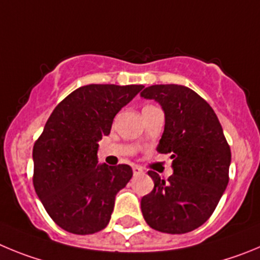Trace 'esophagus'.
<instances>
[{
    "label": "esophagus",
    "instance_id": "1",
    "mask_svg": "<svg viewBox=\"0 0 260 260\" xmlns=\"http://www.w3.org/2000/svg\"><path fill=\"white\" fill-rule=\"evenodd\" d=\"M132 170H133V174H135V175L142 174V168L139 167V166H133Z\"/></svg>",
    "mask_w": 260,
    "mask_h": 260
}]
</instances>
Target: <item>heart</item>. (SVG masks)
<instances>
[{
  "instance_id": "obj_1",
  "label": "heart",
  "mask_w": 260,
  "mask_h": 260,
  "mask_svg": "<svg viewBox=\"0 0 260 260\" xmlns=\"http://www.w3.org/2000/svg\"><path fill=\"white\" fill-rule=\"evenodd\" d=\"M147 107H149V106H147Z\"/></svg>"
}]
</instances>
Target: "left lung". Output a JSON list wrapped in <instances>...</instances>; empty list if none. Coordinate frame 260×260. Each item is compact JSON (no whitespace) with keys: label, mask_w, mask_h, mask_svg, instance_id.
Masks as SVG:
<instances>
[{"label":"left lung","mask_w":260,"mask_h":260,"mask_svg":"<svg viewBox=\"0 0 260 260\" xmlns=\"http://www.w3.org/2000/svg\"><path fill=\"white\" fill-rule=\"evenodd\" d=\"M141 97L162 106L166 124L156 151L174 159L167 180L147 172L154 189L142 197V215L159 232L188 233L207 221L228 185L231 147L212 107L188 86L151 85Z\"/></svg>","instance_id":"left-lung-1"}]
</instances>
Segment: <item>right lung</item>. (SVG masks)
I'll use <instances>...</instances> for the list:
<instances>
[{"label":"right lung","instance_id":"add662e5","mask_svg":"<svg viewBox=\"0 0 260 260\" xmlns=\"http://www.w3.org/2000/svg\"><path fill=\"white\" fill-rule=\"evenodd\" d=\"M144 85L90 84L60 101L34 145V186L49 216L74 235L109 224L115 196L132 177L128 165H98V141Z\"/></svg>","mask_w":260,"mask_h":260}]
</instances>
